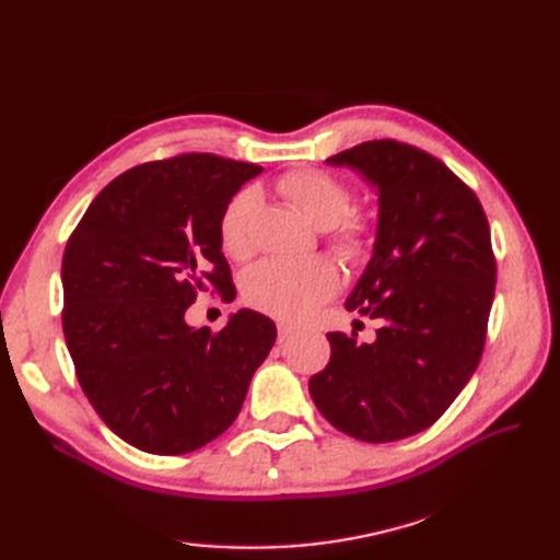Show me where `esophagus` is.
Masks as SVG:
<instances>
[{
    "mask_svg": "<svg viewBox=\"0 0 560 560\" xmlns=\"http://www.w3.org/2000/svg\"><path fill=\"white\" fill-rule=\"evenodd\" d=\"M299 329L294 327V325H290V322H278V336H280V341H284V338H290V336H294Z\"/></svg>",
    "mask_w": 560,
    "mask_h": 560,
    "instance_id": "1",
    "label": "esophagus"
}]
</instances>
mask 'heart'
Returning <instances> with one entry per match:
<instances>
[{
  "instance_id": "obj_1",
  "label": "heart",
  "mask_w": 560,
  "mask_h": 560,
  "mask_svg": "<svg viewBox=\"0 0 560 560\" xmlns=\"http://www.w3.org/2000/svg\"><path fill=\"white\" fill-rule=\"evenodd\" d=\"M278 191L317 229L327 231V245L350 266L364 264L376 245L378 224L366 208H350V186L317 167H299L278 179ZM259 191L245 186L233 194L219 217V245L231 259L243 261L254 249V219ZM338 268L327 257L303 261L264 259L243 276V299L252 308L278 319H303L338 290Z\"/></svg>"
}]
</instances>
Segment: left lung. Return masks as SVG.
Returning a JSON list of instances; mask_svg holds the SVG:
<instances>
[{
	"label": "left lung",
	"mask_w": 560,
	"mask_h": 560,
	"mask_svg": "<svg viewBox=\"0 0 560 560\" xmlns=\"http://www.w3.org/2000/svg\"><path fill=\"white\" fill-rule=\"evenodd\" d=\"M378 186V233L346 301L381 322L374 343L331 331L329 364L311 397L336 430L399 442L428 430L481 362L495 296V254L481 202L436 156L371 140L329 156Z\"/></svg>",
	"instance_id": "left-lung-1"
}]
</instances>
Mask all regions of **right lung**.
I'll return each instance as SVG.
<instances>
[{
  "instance_id": "right-lung-1",
  "label": "right lung",
  "mask_w": 560,
  "mask_h": 560,
  "mask_svg": "<svg viewBox=\"0 0 560 560\" xmlns=\"http://www.w3.org/2000/svg\"><path fill=\"white\" fill-rule=\"evenodd\" d=\"M259 173L196 151L135 165L67 241L62 331L79 385L105 425L144 453H191L229 430L276 343V322L254 311L219 331L184 322L206 287L235 299L219 217Z\"/></svg>"
}]
</instances>
